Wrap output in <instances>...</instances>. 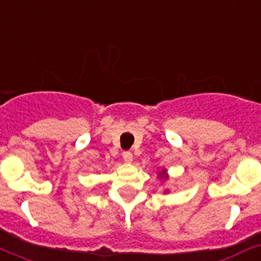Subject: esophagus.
<instances>
[{
    "label": "esophagus",
    "instance_id": "esophagus-1",
    "mask_svg": "<svg viewBox=\"0 0 261 261\" xmlns=\"http://www.w3.org/2000/svg\"><path fill=\"white\" fill-rule=\"evenodd\" d=\"M122 156H123V161L126 162V163H131V162H133V154H131L130 151H124L123 154H122Z\"/></svg>",
    "mask_w": 261,
    "mask_h": 261
}]
</instances>
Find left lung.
<instances>
[{"label": "left lung", "mask_w": 261, "mask_h": 261, "mask_svg": "<svg viewBox=\"0 0 261 261\" xmlns=\"http://www.w3.org/2000/svg\"><path fill=\"white\" fill-rule=\"evenodd\" d=\"M158 178L161 179V180H167L168 179V174H167V170L166 168H162L161 171H158ZM168 190H164V194H167Z\"/></svg>", "instance_id": "obj_1"}]
</instances>
